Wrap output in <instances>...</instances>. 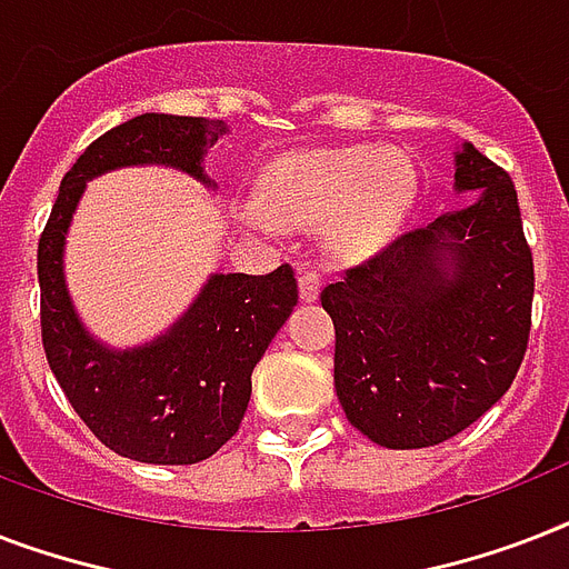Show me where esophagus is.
I'll list each match as a JSON object with an SVG mask.
<instances>
[{"instance_id": "34e87169", "label": "esophagus", "mask_w": 569, "mask_h": 569, "mask_svg": "<svg viewBox=\"0 0 569 569\" xmlns=\"http://www.w3.org/2000/svg\"><path fill=\"white\" fill-rule=\"evenodd\" d=\"M298 289H301V301H316L321 292L319 271H303V274L298 277Z\"/></svg>"}]
</instances>
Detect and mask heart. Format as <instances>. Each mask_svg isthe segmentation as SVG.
<instances>
[{
  "label": "heart",
  "mask_w": 569,
  "mask_h": 569,
  "mask_svg": "<svg viewBox=\"0 0 569 569\" xmlns=\"http://www.w3.org/2000/svg\"><path fill=\"white\" fill-rule=\"evenodd\" d=\"M416 200V171L380 147H342L286 159L268 173L262 212L283 227L330 221L342 253H372L405 223Z\"/></svg>",
  "instance_id": "b5f03b06"
}]
</instances>
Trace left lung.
<instances>
[{
  "label": "left lung",
  "mask_w": 569,
  "mask_h": 569,
  "mask_svg": "<svg viewBox=\"0 0 569 569\" xmlns=\"http://www.w3.org/2000/svg\"><path fill=\"white\" fill-rule=\"evenodd\" d=\"M460 212L410 230L321 289L337 328L333 383L348 422L387 449H425L508 392L531 333L535 259L513 180L463 144Z\"/></svg>",
  "instance_id": "obj_1"
}]
</instances>
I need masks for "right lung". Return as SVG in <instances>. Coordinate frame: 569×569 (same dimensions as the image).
<instances>
[{
  "instance_id": "add662e5",
  "label": "right lung",
  "mask_w": 569,
  "mask_h": 569,
  "mask_svg": "<svg viewBox=\"0 0 569 569\" xmlns=\"http://www.w3.org/2000/svg\"><path fill=\"white\" fill-rule=\"evenodd\" d=\"M221 120L138 114L84 147L64 173L38 241L40 339L49 369L93 437L141 463L212 458L250 401V375L298 303L289 262L271 274H214L186 316L144 348L109 351L76 319L61 250L84 180L123 164H171L206 180L200 159ZM212 186V182H209Z\"/></svg>"
}]
</instances>
